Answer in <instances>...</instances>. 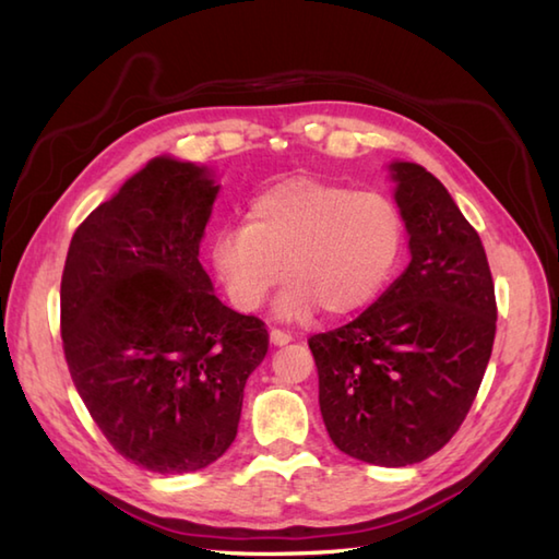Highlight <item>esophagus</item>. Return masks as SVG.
<instances>
[{"label":"esophagus","mask_w":559,"mask_h":559,"mask_svg":"<svg viewBox=\"0 0 559 559\" xmlns=\"http://www.w3.org/2000/svg\"><path fill=\"white\" fill-rule=\"evenodd\" d=\"M269 336H271L273 346H288V343L293 341V336L288 334V331H283V329H271Z\"/></svg>","instance_id":"34e87169"}]
</instances>
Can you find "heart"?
<instances>
[{
    "mask_svg": "<svg viewBox=\"0 0 559 559\" xmlns=\"http://www.w3.org/2000/svg\"><path fill=\"white\" fill-rule=\"evenodd\" d=\"M406 221L394 199L314 177H290L259 192L245 223L223 225L211 266L240 312H254L286 276L278 312H360L394 276ZM284 266L281 267L280 264Z\"/></svg>",
    "mask_w": 559,
    "mask_h": 559,
    "instance_id": "heart-1",
    "label": "heart"
}]
</instances>
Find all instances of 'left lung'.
<instances>
[{
    "mask_svg": "<svg viewBox=\"0 0 559 559\" xmlns=\"http://www.w3.org/2000/svg\"><path fill=\"white\" fill-rule=\"evenodd\" d=\"M411 264L346 326L314 334L319 408L343 454L411 466L456 435L495 343V283L476 228L435 175L394 163Z\"/></svg>",
    "mask_w": 559,
    "mask_h": 559,
    "instance_id": "obj_1",
    "label": "left lung"
}]
</instances>
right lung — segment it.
<instances>
[{"mask_svg":"<svg viewBox=\"0 0 559 559\" xmlns=\"http://www.w3.org/2000/svg\"><path fill=\"white\" fill-rule=\"evenodd\" d=\"M218 187L153 158L71 237L59 329L79 396L117 454L153 473L221 459L269 331L233 312L199 261Z\"/></svg>","mask_w":559,"mask_h":559,"instance_id":"obj_1","label":"right lung"}]
</instances>
